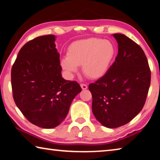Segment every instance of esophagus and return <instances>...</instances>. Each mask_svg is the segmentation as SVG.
I'll list each match as a JSON object with an SVG mask.
<instances>
[{
	"label": "esophagus",
	"instance_id": "esophagus-1",
	"mask_svg": "<svg viewBox=\"0 0 160 160\" xmlns=\"http://www.w3.org/2000/svg\"><path fill=\"white\" fill-rule=\"evenodd\" d=\"M80 87L82 90H87L88 89V85H85V84H80Z\"/></svg>",
	"mask_w": 160,
	"mask_h": 160
}]
</instances>
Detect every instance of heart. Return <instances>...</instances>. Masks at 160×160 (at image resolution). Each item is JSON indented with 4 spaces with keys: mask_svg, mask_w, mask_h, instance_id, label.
Listing matches in <instances>:
<instances>
[{
    "mask_svg": "<svg viewBox=\"0 0 160 160\" xmlns=\"http://www.w3.org/2000/svg\"><path fill=\"white\" fill-rule=\"evenodd\" d=\"M113 43L99 38H88L72 42L68 55L61 59V66L70 77L82 65L83 73L92 79H98L107 73L116 56Z\"/></svg>",
    "mask_w": 160,
    "mask_h": 160,
    "instance_id": "1",
    "label": "heart"
}]
</instances>
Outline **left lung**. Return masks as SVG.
<instances>
[{
    "label": "left lung",
    "mask_w": 160,
    "mask_h": 160,
    "mask_svg": "<svg viewBox=\"0 0 160 160\" xmlns=\"http://www.w3.org/2000/svg\"><path fill=\"white\" fill-rule=\"evenodd\" d=\"M118 51L104 76L89 85L92 109L99 122L109 128L130 122L142 110L150 85L151 72L144 51L122 34H113Z\"/></svg>",
    "instance_id": "left-lung-1"
}]
</instances>
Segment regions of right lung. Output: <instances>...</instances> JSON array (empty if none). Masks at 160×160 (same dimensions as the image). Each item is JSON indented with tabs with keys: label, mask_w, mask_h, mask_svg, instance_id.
<instances>
[{
	"label": "right lung",
	"mask_w": 160,
	"mask_h": 160,
	"mask_svg": "<svg viewBox=\"0 0 160 160\" xmlns=\"http://www.w3.org/2000/svg\"><path fill=\"white\" fill-rule=\"evenodd\" d=\"M55 41L51 34L27 43L11 71L16 106L29 122L43 128H55L63 122L72 100L82 91L77 82L62 78Z\"/></svg>",
	"instance_id": "obj_1"
}]
</instances>
